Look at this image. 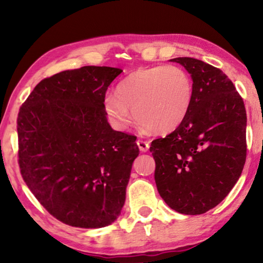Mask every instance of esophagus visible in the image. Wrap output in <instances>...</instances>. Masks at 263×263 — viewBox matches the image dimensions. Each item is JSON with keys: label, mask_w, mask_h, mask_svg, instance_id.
Masks as SVG:
<instances>
[{"label": "esophagus", "mask_w": 263, "mask_h": 263, "mask_svg": "<svg viewBox=\"0 0 263 263\" xmlns=\"http://www.w3.org/2000/svg\"><path fill=\"white\" fill-rule=\"evenodd\" d=\"M138 146H139V148H140V151H141V152H147V151H148V148H149V142L146 141V140L139 139L138 140Z\"/></svg>", "instance_id": "esophagus-1"}]
</instances>
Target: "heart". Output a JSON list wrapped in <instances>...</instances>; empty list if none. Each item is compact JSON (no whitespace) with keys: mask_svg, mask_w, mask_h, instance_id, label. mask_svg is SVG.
<instances>
[{"mask_svg":"<svg viewBox=\"0 0 263 263\" xmlns=\"http://www.w3.org/2000/svg\"><path fill=\"white\" fill-rule=\"evenodd\" d=\"M193 100V80L183 68L157 66L125 77L104 104L111 123L120 130L130 127L135 116L147 130L168 133L184 122Z\"/></svg>","mask_w":263,"mask_h":263,"instance_id":"heart-1","label":"heart"}]
</instances>
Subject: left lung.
Wrapping results in <instances>:
<instances>
[{
  "label": "left lung",
  "instance_id": "8db88e82",
  "mask_svg": "<svg viewBox=\"0 0 263 263\" xmlns=\"http://www.w3.org/2000/svg\"><path fill=\"white\" fill-rule=\"evenodd\" d=\"M192 75L194 100L184 122L149 151L157 189L172 210L202 214L225 199L247 158V112L235 85L203 61L177 57Z\"/></svg>",
  "mask_w": 263,
  "mask_h": 263
}]
</instances>
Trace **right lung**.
<instances>
[{
  "mask_svg": "<svg viewBox=\"0 0 263 263\" xmlns=\"http://www.w3.org/2000/svg\"><path fill=\"white\" fill-rule=\"evenodd\" d=\"M120 68L85 66L39 82L17 114L19 167L39 203L75 228L110 225L121 213L136 136L106 120L105 93Z\"/></svg>",
  "mask_w": 263,
  "mask_h": 263,
  "instance_id": "obj_1",
  "label": "right lung"
}]
</instances>
